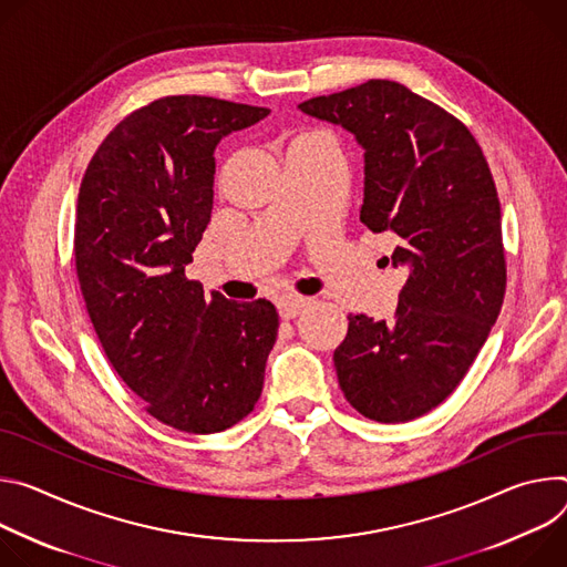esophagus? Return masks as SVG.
I'll list each match as a JSON object with an SVG mask.
<instances>
[{
    "label": "esophagus",
    "mask_w": 567,
    "mask_h": 567,
    "mask_svg": "<svg viewBox=\"0 0 567 567\" xmlns=\"http://www.w3.org/2000/svg\"><path fill=\"white\" fill-rule=\"evenodd\" d=\"M310 303L308 297H297V295H286L277 301V308H279V316L284 320H292L295 316H299V312Z\"/></svg>",
    "instance_id": "esophagus-1"
}]
</instances>
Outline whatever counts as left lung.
<instances>
[{"label":"left lung","instance_id":"left-lung-1","mask_svg":"<svg viewBox=\"0 0 567 567\" xmlns=\"http://www.w3.org/2000/svg\"><path fill=\"white\" fill-rule=\"evenodd\" d=\"M364 151L360 220L392 231L408 268L394 322L349 316L333 362L347 401L379 423L412 421L466 375L507 288L495 182L466 125L401 83L371 79L299 103Z\"/></svg>","mask_w":567,"mask_h":567}]
</instances>
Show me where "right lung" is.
Returning <instances> with one entry per match:
<instances>
[{
	"mask_svg": "<svg viewBox=\"0 0 567 567\" xmlns=\"http://www.w3.org/2000/svg\"><path fill=\"white\" fill-rule=\"evenodd\" d=\"M268 114L157 99L116 123L81 182L74 259L94 331L146 412L182 432L231 427L264 390L277 308L205 295L184 266L212 218L218 142Z\"/></svg>",
	"mask_w": 567,
	"mask_h": 567,
	"instance_id": "add662e5",
	"label": "right lung"
}]
</instances>
